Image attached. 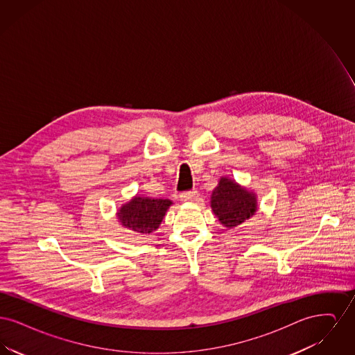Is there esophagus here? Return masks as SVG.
I'll return each instance as SVG.
<instances>
[{
	"label": "esophagus",
	"instance_id": "obj_1",
	"mask_svg": "<svg viewBox=\"0 0 355 355\" xmlns=\"http://www.w3.org/2000/svg\"><path fill=\"white\" fill-rule=\"evenodd\" d=\"M182 201H196L198 197V191L197 190H187V191H182L180 194Z\"/></svg>",
	"mask_w": 355,
	"mask_h": 355
}]
</instances>
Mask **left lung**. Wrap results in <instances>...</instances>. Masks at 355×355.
<instances>
[{
  "label": "left lung",
  "instance_id": "8db88e82",
  "mask_svg": "<svg viewBox=\"0 0 355 355\" xmlns=\"http://www.w3.org/2000/svg\"><path fill=\"white\" fill-rule=\"evenodd\" d=\"M255 201L253 193L241 189L227 178H220V184L211 194L213 211L226 227H236L250 218L257 210Z\"/></svg>",
  "mask_w": 355,
  "mask_h": 355
}]
</instances>
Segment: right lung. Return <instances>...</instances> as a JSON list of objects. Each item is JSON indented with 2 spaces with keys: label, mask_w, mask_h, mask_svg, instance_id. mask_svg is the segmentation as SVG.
I'll return each mask as SVG.
<instances>
[{
  "label": "right lung",
  "mask_w": 355,
  "mask_h": 355,
  "mask_svg": "<svg viewBox=\"0 0 355 355\" xmlns=\"http://www.w3.org/2000/svg\"><path fill=\"white\" fill-rule=\"evenodd\" d=\"M170 205L171 201L169 200L135 197V200L121 207L119 220L132 232L150 234L158 229Z\"/></svg>",
  "instance_id": "right-lung-1"
}]
</instances>
